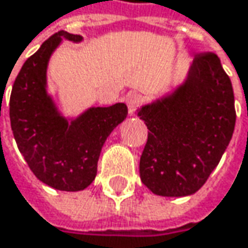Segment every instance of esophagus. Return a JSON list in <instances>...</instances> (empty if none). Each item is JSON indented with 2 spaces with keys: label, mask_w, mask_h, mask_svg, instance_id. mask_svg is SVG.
<instances>
[{
  "label": "esophagus",
  "mask_w": 248,
  "mask_h": 248,
  "mask_svg": "<svg viewBox=\"0 0 248 248\" xmlns=\"http://www.w3.org/2000/svg\"><path fill=\"white\" fill-rule=\"evenodd\" d=\"M126 104H127V109H129V115H135V112L139 108V105L141 104V95L136 94H129L126 98Z\"/></svg>",
  "instance_id": "obj_1"
}]
</instances>
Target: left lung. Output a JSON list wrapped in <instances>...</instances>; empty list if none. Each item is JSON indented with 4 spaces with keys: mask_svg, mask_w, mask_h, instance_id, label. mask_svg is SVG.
Wrapping results in <instances>:
<instances>
[{
    "mask_svg": "<svg viewBox=\"0 0 248 248\" xmlns=\"http://www.w3.org/2000/svg\"><path fill=\"white\" fill-rule=\"evenodd\" d=\"M138 116L149 129L141 182L160 197L195 194L219 164L236 124L233 87L220 59L197 54L186 80L141 107Z\"/></svg>",
    "mask_w": 248,
    "mask_h": 248,
    "instance_id": "obj_1",
    "label": "left lung"
}]
</instances>
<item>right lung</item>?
<instances>
[{
  "label": "right lung",
  "instance_id": "add662e5",
  "mask_svg": "<svg viewBox=\"0 0 248 248\" xmlns=\"http://www.w3.org/2000/svg\"><path fill=\"white\" fill-rule=\"evenodd\" d=\"M62 39L82 40L80 35L60 31L23 63L12 85L9 119L18 149L37 180L54 189L74 192L95 180L101 149L126 119L127 107L119 102L90 108L71 122L60 115L46 91V71Z\"/></svg>",
  "mask_w": 248,
  "mask_h": 248
}]
</instances>
